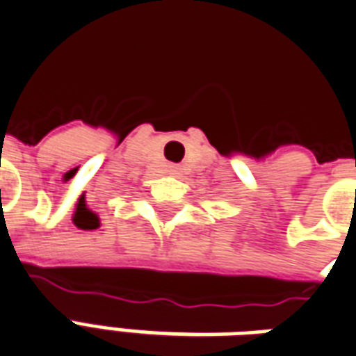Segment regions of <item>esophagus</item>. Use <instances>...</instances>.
Segmentation results:
<instances>
[{"mask_svg":"<svg viewBox=\"0 0 356 356\" xmlns=\"http://www.w3.org/2000/svg\"><path fill=\"white\" fill-rule=\"evenodd\" d=\"M180 172V168L178 167H170V175H178Z\"/></svg>","mask_w":356,"mask_h":356,"instance_id":"obj_1","label":"esophagus"}]
</instances>
